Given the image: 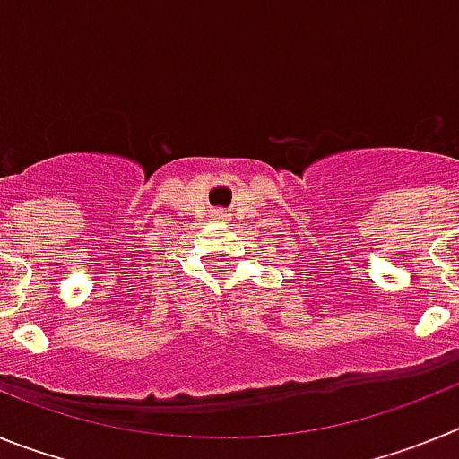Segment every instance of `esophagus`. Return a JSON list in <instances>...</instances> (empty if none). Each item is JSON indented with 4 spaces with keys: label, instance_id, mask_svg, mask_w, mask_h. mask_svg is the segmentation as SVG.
Here are the masks:
<instances>
[{
    "label": "esophagus",
    "instance_id": "obj_1",
    "mask_svg": "<svg viewBox=\"0 0 459 459\" xmlns=\"http://www.w3.org/2000/svg\"><path fill=\"white\" fill-rule=\"evenodd\" d=\"M218 216H221V218H222V216H225V213H222V211H221V213H218Z\"/></svg>",
    "mask_w": 459,
    "mask_h": 459
}]
</instances>
